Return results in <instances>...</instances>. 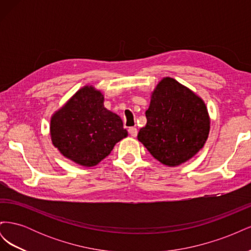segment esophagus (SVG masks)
<instances>
[{"label": "esophagus", "instance_id": "obj_1", "mask_svg": "<svg viewBox=\"0 0 251 251\" xmlns=\"http://www.w3.org/2000/svg\"><path fill=\"white\" fill-rule=\"evenodd\" d=\"M128 133H130L132 137H136V136H137V134H138V130L135 126H132V127L128 128Z\"/></svg>", "mask_w": 251, "mask_h": 251}]
</instances>
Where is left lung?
Returning a JSON list of instances; mask_svg holds the SVG:
<instances>
[{"mask_svg": "<svg viewBox=\"0 0 251 251\" xmlns=\"http://www.w3.org/2000/svg\"><path fill=\"white\" fill-rule=\"evenodd\" d=\"M147 125L137 138L168 166L186 162L203 148L210 120L204 101L176 79L164 77L151 96Z\"/></svg>", "mask_w": 251, "mask_h": 251, "instance_id": "left-lung-1", "label": "left lung"}]
</instances>
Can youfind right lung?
<instances>
[{"label": "right lung", "instance_id": "add662e5", "mask_svg": "<svg viewBox=\"0 0 251 251\" xmlns=\"http://www.w3.org/2000/svg\"><path fill=\"white\" fill-rule=\"evenodd\" d=\"M53 146L66 158L94 166L127 136L117 114L104 108L103 95L92 86L77 91L51 118Z\"/></svg>", "mask_w": 251, "mask_h": 251}]
</instances>
